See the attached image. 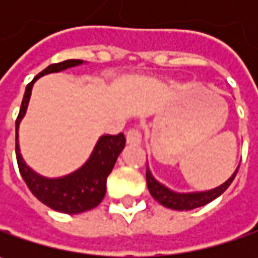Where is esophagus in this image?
<instances>
[{
	"label": "esophagus",
	"instance_id": "esophagus-1",
	"mask_svg": "<svg viewBox=\"0 0 258 258\" xmlns=\"http://www.w3.org/2000/svg\"><path fill=\"white\" fill-rule=\"evenodd\" d=\"M126 141H127V144H131V145L141 144V141H142V135H141V131H139V127H138V126L131 127V129L126 132Z\"/></svg>",
	"mask_w": 258,
	"mask_h": 258
}]
</instances>
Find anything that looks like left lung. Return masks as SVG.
I'll return each instance as SVG.
<instances>
[{"instance_id":"1","label":"left lung","mask_w":258,"mask_h":258,"mask_svg":"<svg viewBox=\"0 0 258 258\" xmlns=\"http://www.w3.org/2000/svg\"><path fill=\"white\" fill-rule=\"evenodd\" d=\"M240 168V166H238ZM238 168L235 169V172L233 173V176L224 182L223 185H220L218 188L211 189V191H207V192H195V194H176L169 191L168 188H165L164 185L155 181L154 176L151 175L149 169L146 168V183H148V189L151 195L154 197L156 201L165 205L166 208H172V210H194V208H198V207H203L205 204L211 203L213 200L218 198L221 194L231 185L233 179L235 178V175L238 172Z\"/></svg>"}]
</instances>
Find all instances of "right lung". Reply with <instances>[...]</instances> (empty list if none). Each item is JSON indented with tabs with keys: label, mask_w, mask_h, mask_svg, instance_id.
I'll use <instances>...</instances> for the list:
<instances>
[{
	"label": "right lung",
	"mask_w": 258,
	"mask_h": 258,
	"mask_svg": "<svg viewBox=\"0 0 258 258\" xmlns=\"http://www.w3.org/2000/svg\"><path fill=\"white\" fill-rule=\"evenodd\" d=\"M80 63L82 60H66L61 63H54L35 76L27 85L20 113L15 120V155L23 179L37 200H40L51 210L66 214L85 213L102 203L106 194L107 176L112 172L117 156L124 148V135H104L99 139L90 159L79 171L63 178L48 179L37 175L23 161L18 148V124L27 110V104L31 96V87L38 77L47 73L61 72Z\"/></svg>",
	"instance_id": "obj_1"
}]
</instances>
